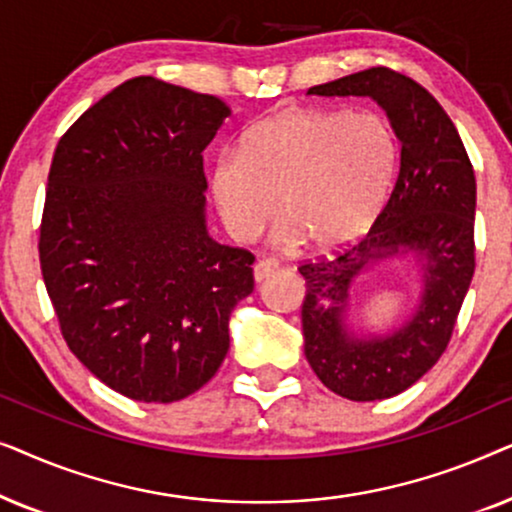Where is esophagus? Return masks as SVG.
<instances>
[{
  "label": "esophagus",
  "mask_w": 512,
  "mask_h": 512,
  "mask_svg": "<svg viewBox=\"0 0 512 512\" xmlns=\"http://www.w3.org/2000/svg\"><path fill=\"white\" fill-rule=\"evenodd\" d=\"M275 270H279V265L275 261H268V258H263V261H256V265H254L256 284L265 282V279H268Z\"/></svg>",
  "instance_id": "34e87169"
}]
</instances>
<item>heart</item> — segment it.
Returning <instances> with one entry per match:
<instances>
[{
  "label": "heart",
  "mask_w": 512,
  "mask_h": 512,
  "mask_svg": "<svg viewBox=\"0 0 512 512\" xmlns=\"http://www.w3.org/2000/svg\"><path fill=\"white\" fill-rule=\"evenodd\" d=\"M398 142L382 116L286 109L244 132L214 160L209 188L223 228L251 242L275 212L277 249L331 251L359 240L387 205Z\"/></svg>",
  "instance_id": "heart-1"
}]
</instances>
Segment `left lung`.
Here are the masks:
<instances>
[{"mask_svg": "<svg viewBox=\"0 0 512 512\" xmlns=\"http://www.w3.org/2000/svg\"><path fill=\"white\" fill-rule=\"evenodd\" d=\"M321 97H370L401 144V170L387 207L354 247L300 265L305 356L321 382L349 401H382L436 366L475 270V174L457 128L429 90L387 67H373L307 90ZM415 257L420 300L387 334L351 321L355 286L375 264Z\"/></svg>", "mask_w": 512, "mask_h": 512, "instance_id": "obj_1", "label": "left lung"}]
</instances>
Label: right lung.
<instances>
[{
    "instance_id": "add662e5",
    "label": "right lung",
    "mask_w": 512,
    "mask_h": 512,
    "mask_svg": "<svg viewBox=\"0 0 512 512\" xmlns=\"http://www.w3.org/2000/svg\"><path fill=\"white\" fill-rule=\"evenodd\" d=\"M228 116L219 97L137 76L55 149L41 275L76 359L132 401H181L212 380L254 291V256L207 233L202 151Z\"/></svg>"
}]
</instances>
